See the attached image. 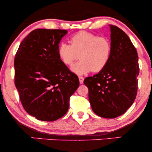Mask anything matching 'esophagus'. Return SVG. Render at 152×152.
<instances>
[{
  "mask_svg": "<svg viewBox=\"0 0 152 152\" xmlns=\"http://www.w3.org/2000/svg\"><path fill=\"white\" fill-rule=\"evenodd\" d=\"M78 79H79L80 83L82 84V83H83V80H84V78H83V77H82V76H79V77H78Z\"/></svg>",
  "mask_w": 152,
  "mask_h": 152,
  "instance_id": "1",
  "label": "esophagus"
}]
</instances>
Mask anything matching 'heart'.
<instances>
[{
    "instance_id": "heart-1",
    "label": "heart",
    "mask_w": 152,
    "mask_h": 152,
    "mask_svg": "<svg viewBox=\"0 0 152 152\" xmlns=\"http://www.w3.org/2000/svg\"><path fill=\"white\" fill-rule=\"evenodd\" d=\"M70 43H61L58 53L67 66H71L78 58H81L71 68L74 74L84 75L91 71L99 72L107 65L111 54V43L108 38L81 31L71 37Z\"/></svg>"
}]
</instances>
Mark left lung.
I'll return each mask as SVG.
<instances>
[{"label":"left lung","mask_w":152,"mask_h":152,"mask_svg":"<svg viewBox=\"0 0 152 152\" xmlns=\"http://www.w3.org/2000/svg\"><path fill=\"white\" fill-rule=\"evenodd\" d=\"M111 54L107 65L97 74L85 78L88 99L96 114L114 118L124 114L137 96L139 73L137 51L129 36L109 25Z\"/></svg>","instance_id":"left-lung-1"}]
</instances>
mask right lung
I'll return each mask as SVG.
<instances>
[{"instance_id":"right-lung-1","label":"right lung","mask_w":152,"mask_h":152,"mask_svg":"<svg viewBox=\"0 0 152 152\" xmlns=\"http://www.w3.org/2000/svg\"><path fill=\"white\" fill-rule=\"evenodd\" d=\"M66 30L35 29L20 43L14 60L15 84L26 112L37 119L53 121L69 107L79 86L76 74L59 58L58 44Z\"/></svg>"}]
</instances>
